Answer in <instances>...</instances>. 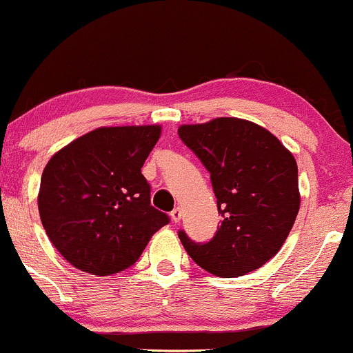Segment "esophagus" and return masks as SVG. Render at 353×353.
I'll return each instance as SVG.
<instances>
[{
    "instance_id": "1",
    "label": "esophagus",
    "mask_w": 353,
    "mask_h": 353,
    "mask_svg": "<svg viewBox=\"0 0 353 353\" xmlns=\"http://www.w3.org/2000/svg\"><path fill=\"white\" fill-rule=\"evenodd\" d=\"M181 217H182V210H181V207H176V209H174L172 212H171V220L174 223H177L181 220Z\"/></svg>"
}]
</instances>
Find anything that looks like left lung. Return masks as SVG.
<instances>
[{
  "mask_svg": "<svg viewBox=\"0 0 353 353\" xmlns=\"http://www.w3.org/2000/svg\"><path fill=\"white\" fill-rule=\"evenodd\" d=\"M179 138L210 172L222 214L209 243L179 232L189 256L222 278L261 268L281 250L298 217V164L273 133L241 118L181 125Z\"/></svg>",
  "mask_w": 353,
  "mask_h": 353,
  "instance_id": "obj_1",
  "label": "left lung"
}]
</instances>
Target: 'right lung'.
I'll use <instances>...</instances> for the list:
<instances>
[{
  "label": "right lung",
  "instance_id": "1",
  "mask_svg": "<svg viewBox=\"0 0 353 353\" xmlns=\"http://www.w3.org/2000/svg\"><path fill=\"white\" fill-rule=\"evenodd\" d=\"M159 125L101 126L49 159L37 205L50 243L72 266L110 276L130 268L169 217L151 205L141 168Z\"/></svg>",
  "mask_w": 353,
  "mask_h": 353
}]
</instances>
